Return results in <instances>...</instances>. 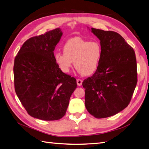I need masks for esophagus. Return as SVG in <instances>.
Listing matches in <instances>:
<instances>
[{"mask_svg":"<svg viewBox=\"0 0 149 149\" xmlns=\"http://www.w3.org/2000/svg\"><path fill=\"white\" fill-rule=\"evenodd\" d=\"M76 82H77V84L78 86H80L82 85V83H83V80L82 79H78L76 80Z\"/></svg>","mask_w":149,"mask_h":149,"instance_id":"1","label":"esophagus"}]
</instances>
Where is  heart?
Segmentation results:
<instances>
[{
  "instance_id": "obj_1",
  "label": "heart",
  "mask_w": 149,
  "mask_h": 149,
  "mask_svg": "<svg viewBox=\"0 0 149 149\" xmlns=\"http://www.w3.org/2000/svg\"><path fill=\"white\" fill-rule=\"evenodd\" d=\"M63 52H56L54 58L60 70L68 73L74 65L80 74L91 75L97 70L101 60L102 49L96 40L88 41L80 37L72 38L66 42Z\"/></svg>"
}]
</instances>
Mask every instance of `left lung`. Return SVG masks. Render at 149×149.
<instances>
[{
    "instance_id": "8db88e82",
    "label": "left lung",
    "mask_w": 149,
    "mask_h": 149,
    "mask_svg": "<svg viewBox=\"0 0 149 149\" xmlns=\"http://www.w3.org/2000/svg\"><path fill=\"white\" fill-rule=\"evenodd\" d=\"M91 31L100 40L102 55L97 70L83 82L85 106L101 119L129 105L137 82V62L134 49L119 33L93 28Z\"/></svg>"
}]
</instances>
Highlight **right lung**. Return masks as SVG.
Returning <instances> with one entry per match:
<instances>
[{"label": "right lung", "instance_id": "1", "mask_svg": "<svg viewBox=\"0 0 149 149\" xmlns=\"http://www.w3.org/2000/svg\"><path fill=\"white\" fill-rule=\"evenodd\" d=\"M63 32L60 28L29 39L14 61L15 90L28 114L43 120L63 117L76 80L62 72L54 58V50Z\"/></svg>", "mask_w": 149, "mask_h": 149}]
</instances>
